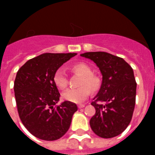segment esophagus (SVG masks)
<instances>
[{
    "label": "esophagus",
    "mask_w": 155,
    "mask_h": 155,
    "mask_svg": "<svg viewBox=\"0 0 155 155\" xmlns=\"http://www.w3.org/2000/svg\"><path fill=\"white\" fill-rule=\"evenodd\" d=\"M84 106H85V104H79V105H78V108H84Z\"/></svg>",
    "instance_id": "esophagus-1"
}]
</instances>
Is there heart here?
<instances>
[{
  "instance_id": "b5f03b06",
  "label": "heart",
  "mask_w": 155,
  "mask_h": 155,
  "mask_svg": "<svg viewBox=\"0 0 155 155\" xmlns=\"http://www.w3.org/2000/svg\"><path fill=\"white\" fill-rule=\"evenodd\" d=\"M75 74L82 75L78 88H70L63 93V99L72 103H81L91 94V90L97 91L101 84L99 76L92 73V68L85 63H77L71 68ZM54 82L59 89H65L68 85V80L65 71L58 68L54 75Z\"/></svg>"
}]
</instances>
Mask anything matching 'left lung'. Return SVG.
<instances>
[{"label":"left lung","mask_w":155,"mask_h":155,"mask_svg":"<svg viewBox=\"0 0 155 155\" xmlns=\"http://www.w3.org/2000/svg\"><path fill=\"white\" fill-rule=\"evenodd\" d=\"M80 55L93 61L103 75L101 87L92 102L96 113L90 126L99 137H116L127 128L134 110L137 83L134 71L122 58L107 52H86Z\"/></svg>","instance_id":"1"}]
</instances>
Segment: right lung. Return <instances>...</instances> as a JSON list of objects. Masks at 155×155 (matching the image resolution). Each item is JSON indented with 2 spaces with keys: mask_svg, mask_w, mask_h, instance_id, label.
<instances>
[{
  "mask_svg": "<svg viewBox=\"0 0 155 155\" xmlns=\"http://www.w3.org/2000/svg\"><path fill=\"white\" fill-rule=\"evenodd\" d=\"M75 53H46L21 67L14 81V95L19 117L29 132L45 141H54L68 130L78 109L75 103L64 101L54 107L60 94L54 75Z\"/></svg>",
  "mask_w": 155,
  "mask_h": 155,
  "instance_id": "1",
  "label": "right lung"
}]
</instances>
